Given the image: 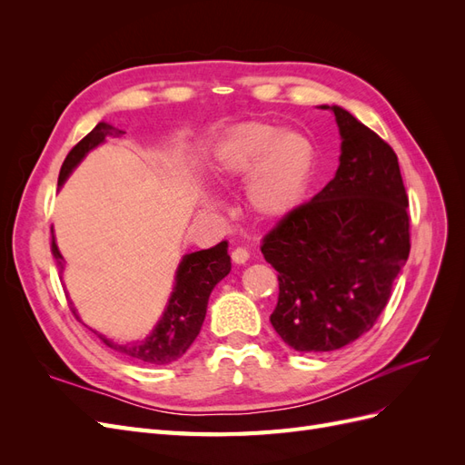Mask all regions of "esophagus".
I'll list each match as a JSON object with an SVG mask.
<instances>
[{
  "mask_svg": "<svg viewBox=\"0 0 465 465\" xmlns=\"http://www.w3.org/2000/svg\"><path fill=\"white\" fill-rule=\"evenodd\" d=\"M231 258H232L234 263H246L248 258H250V252L246 248H242V246H238V248H234L231 252Z\"/></svg>",
  "mask_w": 465,
  "mask_h": 465,
  "instance_id": "34e87169",
  "label": "esophagus"
}]
</instances>
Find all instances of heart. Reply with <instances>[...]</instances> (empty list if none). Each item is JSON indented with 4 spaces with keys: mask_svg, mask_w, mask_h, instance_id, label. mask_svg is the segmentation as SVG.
Returning <instances> with one entry per match:
<instances>
[{
    "mask_svg": "<svg viewBox=\"0 0 465 465\" xmlns=\"http://www.w3.org/2000/svg\"><path fill=\"white\" fill-rule=\"evenodd\" d=\"M221 180H244L246 202L263 219H283L297 209L311 188L316 149L311 139L265 122L231 128L215 147Z\"/></svg>",
    "mask_w": 465,
    "mask_h": 465,
    "instance_id": "b5f03b06",
    "label": "heart"
}]
</instances>
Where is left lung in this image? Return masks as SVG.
Here are the masks:
<instances>
[{
    "instance_id": "obj_1",
    "label": "left lung",
    "mask_w": 465,
    "mask_h": 465,
    "mask_svg": "<svg viewBox=\"0 0 465 465\" xmlns=\"http://www.w3.org/2000/svg\"><path fill=\"white\" fill-rule=\"evenodd\" d=\"M330 110L343 139L335 178L262 241L279 272L272 326L302 353L341 349L367 333L411 250L398 154L347 110Z\"/></svg>"
}]
</instances>
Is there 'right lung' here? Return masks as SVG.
Returning <instances> with one entry per match:
<instances>
[{
  "instance_id": "add662e5",
  "label": "right lung",
  "mask_w": 465,
  "mask_h": 465,
  "mask_svg": "<svg viewBox=\"0 0 465 465\" xmlns=\"http://www.w3.org/2000/svg\"><path fill=\"white\" fill-rule=\"evenodd\" d=\"M112 134H124L112 125L101 122L94 125V130L89 132L81 142L67 153V157L60 168L58 186L64 184V180L69 176V173L81 163L85 154L96 147L98 143L104 142L106 135ZM229 242L223 241L213 248L193 252V254L184 256L178 272H176V287L171 301H168L166 312L159 326L147 337L145 341H134V343H114L106 340L104 335L96 333L106 347H110L116 353L134 359L137 362L145 364H168L186 353L188 347L198 337L202 323L205 320L207 301L209 294L219 281L231 272V256H229ZM52 254L55 258L58 267H64V258L60 254L58 246L52 236ZM74 316L75 308L69 302Z\"/></svg>"
}]
</instances>
